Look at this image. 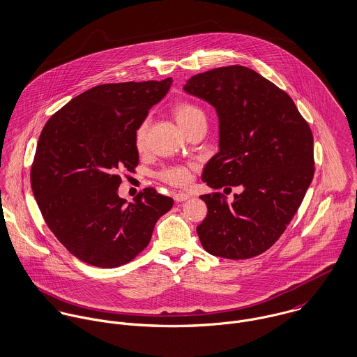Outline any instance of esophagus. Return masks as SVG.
I'll use <instances>...</instances> for the list:
<instances>
[{"mask_svg":"<svg viewBox=\"0 0 357 357\" xmlns=\"http://www.w3.org/2000/svg\"><path fill=\"white\" fill-rule=\"evenodd\" d=\"M173 198H174L176 202H184L190 198V195L184 194V192H176V194H173Z\"/></svg>","mask_w":357,"mask_h":357,"instance_id":"obj_1","label":"esophagus"}]
</instances>
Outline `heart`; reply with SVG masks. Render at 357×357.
<instances>
[{"label": "heart", "instance_id": "obj_1", "mask_svg": "<svg viewBox=\"0 0 357 357\" xmlns=\"http://www.w3.org/2000/svg\"><path fill=\"white\" fill-rule=\"evenodd\" d=\"M172 114L180 128L187 133L190 129L207 125V115L204 108L197 102L190 100L177 102L172 107ZM147 121L142 122L135 132V149L139 153H143L147 146ZM159 180L173 185V187H185L191 181V172L185 166H166L158 173Z\"/></svg>", "mask_w": 357, "mask_h": 357}]
</instances>
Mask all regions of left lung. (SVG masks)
Masks as SVG:
<instances>
[{
  "label": "left lung",
  "mask_w": 357,
  "mask_h": 357,
  "mask_svg": "<svg viewBox=\"0 0 357 357\" xmlns=\"http://www.w3.org/2000/svg\"><path fill=\"white\" fill-rule=\"evenodd\" d=\"M184 89L213 104L220 118V151L207 162L204 183L243 188L232 202L221 192L201 195V243L228 259L259 255L286 231L312 183V130L284 91L243 66L197 74Z\"/></svg>",
  "instance_id": "1"
}]
</instances>
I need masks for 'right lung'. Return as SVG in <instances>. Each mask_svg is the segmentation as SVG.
Wrapping results in <instances>:
<instances>
[{
	"label": "right lung",
	"mask_w": 357,
	"mask_h": 357,
	"mask_svg": "<svg viewBox=\"0 0 357 357\" xmlns=\"http://www.w3.org/2000/svg\"><path fill=\"white\" fill-rule=\"evenodd\" d=\"M172 82L98 85L56 111L40 135L33 194L57 241L86 264L116 268L135 259L173 206L151 187L129 204L118 195L119 174L139 165L135 132Z\"/></svg>",
	"instance_id": "add662e5"
}]
</instances>
